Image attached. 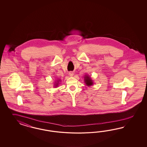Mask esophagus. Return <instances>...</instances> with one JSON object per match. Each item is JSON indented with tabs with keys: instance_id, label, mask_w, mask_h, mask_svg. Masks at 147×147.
Listing matches in <instances>:
<instances>
[{
	"instance_id": "esophagus-1",
	"label": "esophagus",
	"mask_w": 147,
	"mask_h": 147,
	"mask_svg": "<svg viewBox=\"0 0 147 147\" xmlns=\"http://www.w3.org/2000/svg\"><path fill=\"white\" fill-rule=\"evenodd\" d=\"M68 75H69V76H74V73L73 72H71V71H70L68 73Z\"/></svg>"
}]
</instances>
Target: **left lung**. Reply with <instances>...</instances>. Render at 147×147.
I'll return each instance as SVG.
<instances>
[{"instance_id":"obj_1","label":"left lung","mask_w":147,"mask_h":147,"mask_svg":"<svg viewBox=\"0 0 147 147\" xmlns=\"http://www.w3.org/2000/svg\"><path fill=\"white\" fill-rule=\"evenodd\" d=\"M84 81H85V84L87 85L88 87H90V86L93 85V80L92 79L91 77L88 74L85 75Z\"/></svg>"}]
</instances>
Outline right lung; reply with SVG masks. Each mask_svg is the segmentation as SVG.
<instances>
[{
  "mask_svg": "<svg viewBox=\"0 0 147 147\" xmlns=\"http://www.w3.org/2000/svg\"><path fill=\"white\" fill-rule=\"evenodd\" d=\"M60 81H61L60 79H58V80H57V81H55L54 82V87H58V85L60 84Z\"/></svg>",
  "mask_w": 147,
  "mask_h": 147,
  "instance_id": "right-lung-1",
  "label": "right lung"
}]
</instances>
